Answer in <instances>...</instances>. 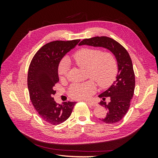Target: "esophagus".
Returning a JSON list of instances; mask_svg holds the SVG:
<instances>
[{
	"label": "esophagus",
	"instance_id": "obj_1",
	"mask_svg": "<svg viewBox=\"0 0 158 158\" xmlns=\"http://www.w3.org/2000/svg\"><path fill=\"white\" fill-rule=\"evenodd\" d=\"M89 105H91L92 106H94V107H96L98 106V104L97 103H95V102H86Z\"/></svg>",
	"mask_w": 158,
	"mask_h": 158
}]
</instances>
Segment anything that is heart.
I'll return each mask as SVG.
<instances>
[{"mask_svg":"<svg viewBox=\"0 0 158 158\" xmlns=\"http://www.w3.org/2000/svg\"><path fill=\"white\" fill-rule=\"evenodd\" d=\"M74 60L80 68L86 69L89 78L97 82L99 86L106 88L115 78L117 72V63L110 52H101L99 49H83L76 52ZM69 70V61L64 59L60 61L58 73L60 79H64ZM96 86L93 80L70 85L69 94L76 99H88L95 93Z\"/></svg>","mask_w":158,"mask_h":158,"instance_id":"1","label":"heart"}]
</instances>
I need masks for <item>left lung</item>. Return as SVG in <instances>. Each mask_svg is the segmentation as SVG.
Wrapping results in <instances>:
<instances>
[{
  "instance_id": "8db88e82",
  "label": "left lung",
  "mask_w": 158,
  "mask_h": 158,
  "mask_svg": "<svg viewBox=\"0 0 158 158\" xmlns=\"http://www.w3.org/2000/svg\"><path fill=\"white\" fill-rule=\"evenodd\" d=\"M83 45L103 47L109 50L115 56L118 74L115 81L110 88L99 95V98L103 99L99 104L107 110L106 117L99 119L107 124L119 122L125 117L130 107L135 92V76L131 56L125 47L112 38L106 36L83 40L78 45ZM107 97L109 98L108 102H105Z\"/></svg>"
}]
</instances>
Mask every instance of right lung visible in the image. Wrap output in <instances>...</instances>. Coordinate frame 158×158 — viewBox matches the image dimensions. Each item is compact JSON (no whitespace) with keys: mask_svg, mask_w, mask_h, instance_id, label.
Listing matches in <instances>:
<instances>
[{"mask_svg":"<svg viewBox=\"0 0 158 158\" xmlns=\"http://www.w3.org/2000/svg\"><path fill=\"white\" fill-rule=\"evenodd\" d=\"M80 40L55 41L45 44L33 56L27 74V87L33 107L47 123L57 125L70 116L76 102L56 103L55 85L59 82L58 67L62 58Z\"/></svg>","mask_w":158,"mask_h":158,"instance_id":"obj_1","label":"right lung"}]
</instances>
